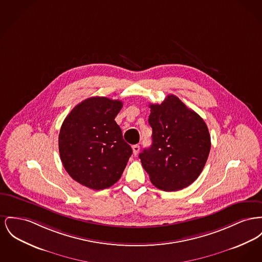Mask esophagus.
<instances>
[{
    "mask_svg": "<svg viewBox=\"0 0 262 262\" xmlns=\"http://www.w3.org/2000/svg\"><path fill=\"white\" fill-rule=\"evenodd\" d=\"M139 149H140V146H139V144L133 145V152H134V155H138L139 152Z\"/></svg>",
    "mask_w": 262,
    "mask_h": 262,
    "instance_id": "obj_1",
    "label": "esophagus"
}]
</instances>
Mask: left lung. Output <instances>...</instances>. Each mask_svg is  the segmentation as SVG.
<instances>
[{"label":"left lung","mask_w":262,"mask_h":262,"mask_svg":"<svg viewBox=\"0 0 262 262\" xmlns=\"http://www.w3.org/2000/svg\"><path fill=\"white\" fill-rule=\"evenodd\" d=\"M149 108L152 144L139 154L141 164L158 189L171 192L186 188L207 162L211 149L208 126L174 95Z\"/></svg>","instance_id":"left-lung-1"}]
</instances>
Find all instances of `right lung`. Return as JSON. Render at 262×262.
I'll use <instances>...</instances> for the list:
<instances>
[{
    "instance_id": "add662e5",
    "label": "right lung",
    "mask_w": 262,
    "mask_h": 262,
    "mask_svg": "<svg viewBox=\"0 0 262 262\" xmlns=\"http://www.w3.org/2000/svg\"><path fill=\"white\" fill-rule=\"evenodd\" d=\"M123 102L91 97L75 106L62 123L58 146L62 164L78 183L94 190L115 184L133 149L115 118Z\"/></svg>"
}]
</instances>
